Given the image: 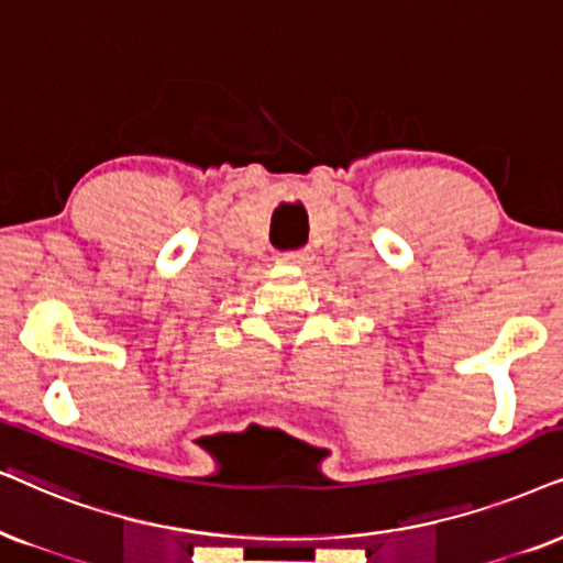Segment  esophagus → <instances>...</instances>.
Masks as SVG:
<instances>
[{"mask_svg": "<svg viewBox=\"0 0 563 563\" xmlns=\"http://www.w3.org/2000/svg\"><path fill=\"white\" fill-rule=\"evenodd\" d=\"M309 260H311V254L306 252V249H298V252H283L280 257H277L280 265H306Z\"/></svg>", "mask_w": 563, "mask_h": 563, "instance_id": "34e87169", "label": "esophagus"}]
</instances>
